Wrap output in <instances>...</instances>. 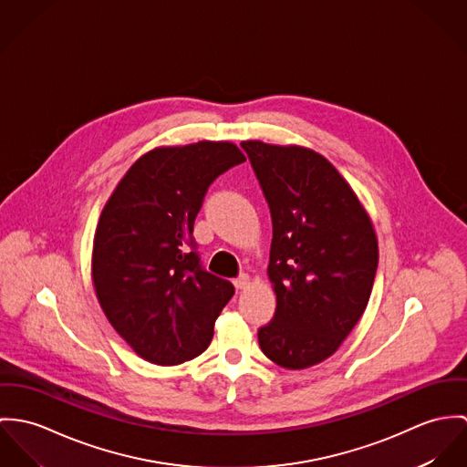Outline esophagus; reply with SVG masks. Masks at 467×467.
I'll return each mask as SVG.
<instances>
[{
  "instance_id": "esophagus-1",
  "label": "esophagus",
  "mask_w": 467,
  "mask_h": 467,
  "mask_svg": "<svg viewBox=\"0 0 467 467\" xmlns=\"http://www.w3.org/2000/svg\"><path fill=\"white\" fill-rule=\"evenodd\" d=\"M233 283H234V286H236L238 290H244V288H247V286L251 285V277H249L247 274H242V275H238Z\"/></svg>"
}]
</instances>
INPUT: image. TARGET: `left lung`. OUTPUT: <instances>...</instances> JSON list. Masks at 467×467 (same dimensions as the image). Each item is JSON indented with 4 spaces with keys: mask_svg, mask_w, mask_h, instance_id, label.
<instances>
[{
    "mask_svg": "<svg viewBox=\"0 0 467 467\" xmlns=\"http://www.w3.org/2000/svg\"><path fill=\"white\" fill-rule=\"evenodd\" d=\"M272 216L268 277L274 318L261 351L285 368L329 358L367 308L378 240L357 193L320 154L297 145L244 141Z\"/></svg>",
    "mask_w": 467,
    "mask_h": 467,
    "instance_id": "1",
    "label": "left lung"
}]
</instances>
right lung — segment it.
Here are the masks:
<instances>
[{"label":"right lung","instance_id":"right-lung-1","mask_svg":"<svg viewBox=\"0 0 467 467\" xmlns=\"http://www.w3.org/2000/svg\"><path fill=\"white\" fill-rule=\"evenodd\" d=\"M245 161L229 141L159 147L107 201L91 275L118 335L147 362L177 365L208 349L234 286L202 268L193 223L211 182Z\"/></svg>","mask_w":467,"mask_h":467}]
</instances>
